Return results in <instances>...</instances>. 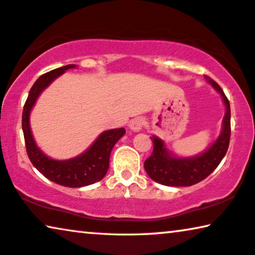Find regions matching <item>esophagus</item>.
I'll return each mask as SVG.
<instances>
[{
  "instance_id": "esophagus-1",
  "label": "esophagus",
  "mask_w": 255,
  "mask_h": 255,
  "mask_svg": "<svg viewBox=\"0 0 255 255\" xmlns=\"http://www.w3.org/2000/svg\"><path fill=\"white\" fill-rule=\"evenodd\" d=\"M144 125H145V120H144V118L137 117V118H134V119L130 120V123H129V128L134 131H139V130H142Z\"/></svg>"
}]
</instances>
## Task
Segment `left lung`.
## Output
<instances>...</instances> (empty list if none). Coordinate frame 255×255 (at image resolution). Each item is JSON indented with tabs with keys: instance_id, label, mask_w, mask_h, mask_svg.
I'll return each mask as SVG.
<instances>
[{
	"instance_id": "8db88e82",
	"label": "left lung",
	"mask_w": 255,
	"mask_h": 255,
	"mask_svg": "<svg viewBox=\"0 0 255 255\" xmlns=\"http://www.w3.org/2000/svg\"><path fill=\"white\" fill-rule=\"evenodd\" d=\"M207 82H210L216 91L222 96L226 105V115L223 118L222 131L219 138L208 149L199 155L191 158H178L170 154L166 149L165 143L160 138L152 136L153 151L149 158L144 161L147 175L158 183L168 187H190L206 178L227 153L230 140V104L227 96L218 83L210 77L205 75Z\"/></svg>"
}]
</instances>
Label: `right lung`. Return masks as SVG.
Here are the masks:
<instances>
[{"label":"right lung","mask_w":255,"mask_h":255,"mask_svg":"<svg viewBox=\"0 0 255 255\" xmlns=\"http://www.w3.org/2000/svg\"><path fill=\"white\" fill-rule=\"evenodd\" d=\"M75 65H66L52 70L36 80L29 90L22 111V131H24L26 151L29 160L39 172L48 180L68 188H81L102 180L108 173L110 154L115 144L125 135V128L106 130L98 136L88 150L70 160H54L41 151L34 142L29 127V113L39 95L68 68Z\"/></svg>","instance_id":"right-lung-1"}]
</instances>
